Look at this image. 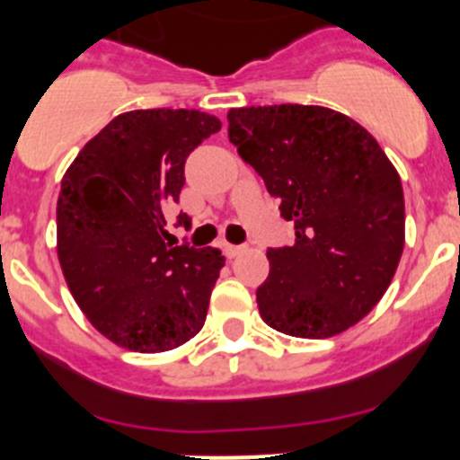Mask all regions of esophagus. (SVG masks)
Wrapping results in <instances>:
<instances>
[{
  "mask_svg": "<svg viewBox=\"0 0 460 460\" xmlns=\"http://www.w3.org/2000/svg\"><path fill=\"white\" fill-rule=\"evenodd\" d=\"M243 252H244L243 244H225V253L229 258H235V256H238V253H243Z\"/></svg>",
  "mask_w": 460,
  "mask_h": 460,
  "instance_id": "esophagus-1",
  "label": "esophagus"
}]
</instances>
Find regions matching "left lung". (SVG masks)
<instances>
[{
  "label": "left lung",
  "instance_id": "8db88e82",
  "mask_svg": "<svg viewBox=\"0 0 460 460\" xmlns=\"http://www.w3.org/2000/svg\"><path fill=\"white\" fill-rule=\"evenodd\" d=\"M229 140L294 220L296 243L269 249L260 316L296 338H329L367 316L402 244L405 200L378 142L324 106L231 109Z\"/></svg>",
  "mask_w": 460,
  "mask_h": 460
}]
</instances>
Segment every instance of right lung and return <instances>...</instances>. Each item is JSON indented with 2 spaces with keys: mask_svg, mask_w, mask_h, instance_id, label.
<instances>
[{
  "mask_svg": "<svg viewBox=\"0 0 460 460\" xmlns=\"http://www.w3.org/2000/svg\"><path fill=\"white\" fill-rule=\"evenodd\" d=\"M220 127L193 109L128 111L88 140L64 175L59 264L75 303L115 345L155 354L202 329L225 256L173 247L164 226L189 153ZM178 225H189L187 213Z\"/></svg>",
  "mask_w": 460,
  "mask_h": 460,
  "instance_id": "obj_1",
  "label": "right lung"
}]
</instances>
